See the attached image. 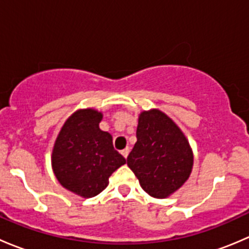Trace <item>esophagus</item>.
<instances>
[{
  "mask_svg": "<svg viewBox=\"0 0 249 249\" xmlns=\"http://www.w3.org/2000/svg\"><path fill=\"white\" fill-rule=\"evenodd\" d=\"M129 152H130V148L129 147H126V148H125V149L122 150V154H123V157L125 158V159H126L127 155H129Z\"/></svg>",
  "mask_w": 249,
  "mask_h": 249,
  "instance_id": "34e87169",
  "label": "esophagus"
}]
</instances>
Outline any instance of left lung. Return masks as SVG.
<instances>
[{
	"label": "left lung",
	"mask_w": 249,
	"mask_h": 249,
	"mask_svg": "<svg viewBox=\"0 0 249 249\" xmlns=\"http://www.w3.org/2000/svg\"><path fill=\"white\" fill-rule=\"evenodd\" d=\"M136 137L137 142L127 157V166L150 196H170L192 173L194 157L187 137L171 118L159 109L141 113Z\"/></svg>",
	"instance_id": "left-lung-1"
}]
</instances>
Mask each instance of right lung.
<instances>
[{
	"label": "right lung",
	"instance_id": "right-lung-1",
	"mask_svg": "<svg viewBox=\"0 0 249 249\" xmlns=\"http://www.w3.org/2000/svg\"><path fill=\"white\" fill-rule=\"evenodd\" d=\"M102 113L87 108L65 122L55 141L52 166L60 184L82 197H92L108 185V178L126 162L113 147L112 136L100 129Z\"/></svg>",
	"mask_w": 249,
	"mask_h": 249
}]
</instances>
